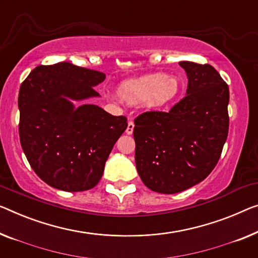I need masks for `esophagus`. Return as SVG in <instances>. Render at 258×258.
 I'll return each mask as SVG.
<instances>
[{"instance_id": "1", "label": "esophagus", "mask_w": 258, "mask_h": 258, "mask_svg": "<svg viewBox=\"0 0 258 258\" xmlns=\"http://www.w3.org/2000/svg\"><path fill=\"white\" fill-rule=\"evenodd\" d=\"M133 130H134V124H133L132 120H130L128 124H127V128H126V133L132 134L133 133Z\"/></svg>"}]
</instances>
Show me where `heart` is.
<instances>
[{"label": "heart", "mask_w": 258, "mask_h": 258, "mask_svg": "<svg viewBox=\"0 0 258 258\" xmlns=\"http://www.w3.org/2000/svg\"><path fill=\"white\" fill-rule=\"evenodd\" d=\"M118 96L130 105L144 104L151 109L171 104L180 92V81L176 76L155 73L138 79L126 80L118 87Z\"/></svg>", "instance_id": "heart-1"}]
</instances>
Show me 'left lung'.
I'll return each instance as SVG.
<instances>
[{"mask_svg": "<svg viewBox=\"0 0 258 258\" xmlns=\"http://www.w3.org/2000/svg\"><path fill=\"white\" fill-rule=\"evenodd\" d=\"M186 96L168 112L134 120L136 164L148 189L172 195L201 183L220 159L228 136L227 83L211 64L180 61Z\"/></svg>", "mask_w": 258, "mask_h": 258, "instance_id": "obj_1", "label": "left lung"}]
</instances>
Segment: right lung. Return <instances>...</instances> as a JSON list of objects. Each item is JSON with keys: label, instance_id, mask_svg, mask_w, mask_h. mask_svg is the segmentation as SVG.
I'll list each match as a JSON object with an SVG mask.
<instances>
[{"label": "right lung", "instance_id": "add662e5", "mask_svg": "<svg viewBox=\"0 0 258 258\" xmlns=\"http://www.w3.org/2000/svg\"><path fill=\"white\" fill-rule=\"evenodd\" d=\"M104 80V73L63 61L40 64L22 83L19 140L31 168L49 186L86 191L102 178L107 157L127 127L126 117L82 103L98 97L94 87Z\"/></svg>", "mask_w": 258, "mask_h": 258}]
</instances>
